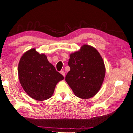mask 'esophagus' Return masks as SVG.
I'll return each instance as SVG.
<instances>
[{
	"mask_svg": "<svg viewBox=\"0 0 133 133\" xmlns=\"http://www.w3.org/2000/svg\"><path fill=\"white\" fill-rule=\"evenodd\" d=\"M60 73L61 74H62V75L64 77V76H65V73H64V71H61V72H60Z\"/></svg>",
	"mask_w": 133,
	"mask_h": 133,
	"instance_id": "obj_1",
	"label": "esophagus"
}]
</instances>
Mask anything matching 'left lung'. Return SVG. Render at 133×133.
I'll list each match as a JSON object with an SVG mask.
<instances>
[{
  "label": "left lung",
  "mask_w": 133,
  "mask_h": 133,
  "mask_svg": "<svg viewBox=\"0 0 133 133\" xmlns=\"http://www.w3.org/2000/svg\"><path fill=\"white\" fill-rule=\"evenodd\" d=\"M70 57V70L65 77L66 82L77 97L88 99L94 96L100 89L105 72L100 54L94 48L84 45Z\"/></svg>",
  "instance_id": "8db88e82"
}]
</instances>
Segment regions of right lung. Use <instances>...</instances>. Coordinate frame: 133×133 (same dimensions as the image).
Instances as JSON below:
<instances>
[{"label":"right lung","instance_id":"obj_1","mask_svg":"<svg viewBox=\"0 0 133 133\" xmlns=\"http://www.w3.org/2000/svg\"><path fill=\"white\" fill-rule=\"evenodd\" d=\"M18 77L23 89L30 97L44 101L52 96L56 84L64 79L46 56L35 49L26 52L18 64Z\"/></svg>","mask_w":133,"mask_h":133}]
</instances>
